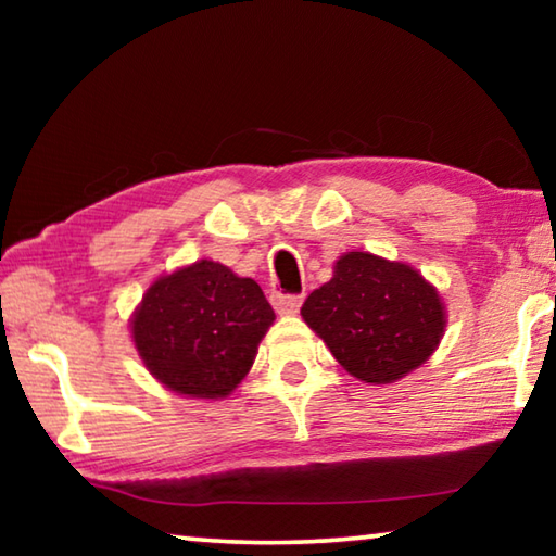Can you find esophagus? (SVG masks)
Instances as JSON below:
<instances>
[{
  "instance_id": "1",
  "label": "esophagus",
  "mask_w": 556,
  "mask_h": 556,
  "mask_svg": "<svg viewBox=\"0 0 556 556\" xmlns=\"http://www.w3.org/2000/svg\"><path fill=\"white\" fill-rule=\"evenodd\" d=\"M271 304H275V312L281 316H291L299 312L301 296L299 294H275L271 296Z\"/></svg>"
}]
</instances>
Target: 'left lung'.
<instances>
[{
    "mask_svg": "<svg viewBox=\"0 0 556 556\" xmlns=\"http://www.w3.org/2000/svg\"><path fill=\"white\" fill-rule=\"evenodd\" d=\"M301 316L353 378L388 384L417 370L446 328L439 291L404 262L345 252Z\"/></svg>",
    "mask_w": 556,
    "mask_h": 556,
    "instance_id": "1",
    "label": "left lung"
}]
</instances>
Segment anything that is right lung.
Here are the masks:
<instances>
[{"mask_svg":"<svg viewBox=\"0 0 556 556\" xmlns=\"http://www.w3.org/2000/svg\"><path fill=\"white\" fill-rule=\"evenodd\" d=\"M275 312L255 279L201 260L159 277L131 316L147 370L172 392L220 400L255 363Z\"/></svg>","mask_w":556,"mask_h":556,"instance_id":"add662e5","label":"right lung"}]
</instances>
